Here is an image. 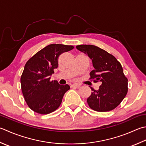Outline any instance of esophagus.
Instances as JSON below:
<instances>
[{"label":"esophagus","instance_id":"1","mask_svg":"<svg viewBox=\"0 0 146 146\" xmlns=\"http://www.w3.org/2000/svg\"><path fill=\"white\" fill-rule=\"evenodd\" d=\"M80 87V85L78 84H72V85H71V87H72V88H74V87L78 88Z\"/></svg>","mask_w":146,"mask_h":146}]
</instances>
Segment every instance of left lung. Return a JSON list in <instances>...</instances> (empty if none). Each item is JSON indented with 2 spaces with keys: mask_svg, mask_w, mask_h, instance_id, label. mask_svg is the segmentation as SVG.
<instances>
[{
  "mask_svg": "<svg viewBox=\"0 0 146 146\" xmlns=\"http://www.w3.org/2000/svg\"><path fill=\"white\" fill-rule=\"evenodd\" d=\"M76 47L92 59L94 69L90 73V79L102 83L98 90L90 87L92 92L87 99L89 107L99 112L114 110L128 92V79L120 62L112 54L95 45H80Z\"/></svg>",
  "mask_w": 146,
  "mask_h": 146,
  "instance_id": "left-lung-1",
  "label": "left lung"
}]
</instances>
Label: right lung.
Listing matches in <instances>:
<instances>
[{
    "instance_id": "obj_1",
    "label": "right lung",
    "mask_w": 146,
    "mask_h": 146,
    "mask_svg": "<svg viewBox=\"0 0 146 146\" xmlns=\"http://www.w3.org/2000/svg\"><path fill=\"white\" fill-rule=\"evenodd\" d=\"M73 45L50 44L31 57L26 63L21 76V90L24 99L31 110L47 115L61 105L68 84L59 85L50 81V75L58 66V58L62 53L72 50Z\"/></svg>"
}]
</instances>
